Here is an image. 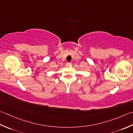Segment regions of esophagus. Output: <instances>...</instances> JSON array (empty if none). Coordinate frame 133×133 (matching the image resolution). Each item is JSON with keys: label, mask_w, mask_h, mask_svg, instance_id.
<instances>
[{"label": "esophagus", "mask_w": 133, "mask_h": 133, "mask_svg": "<svg viewBox=\"0 0 133 133\" xmlns=\"http://www.w3.org/2000/svg\"><path fill=\"white\" fill-rule=\"evenodd\" d=\"M66 66H71L72 65V63H66Z\"/></svg>", "instance_id": "esophagus-1"}]
</instances>
